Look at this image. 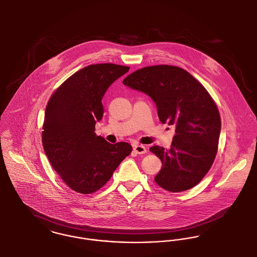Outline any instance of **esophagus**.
<instances>
[{"label":"esophagus","mask_w":257,"mask_h":257,"mask_svg":"<svg viewBox=\"0 0 257 257\" xmlns=\"http://www.w3.org/2000/svg\"><path fill=\"white\" fill-rule=\"evenodd\" d=\"M134 151L137 153V154H145L147 152L146 150V147L143 146V145H137L134 147Z\"/></svg>","instance_id":"esophagus-1"}]
</instances>
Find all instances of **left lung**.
<instances>
[{"instance_id":"obj_1","label":"left lung","mask_w":257,"mask_h":257,"mask_svg":"<svg viewBox=\"0 0 257 257\" xmlns=\"http://www.w3.org/2000/svg\"><path fill=\"white\" fill-rule=\"evenodd\" d=\"M122 84L148 94L160 120L175 126L170 149L150 148L163 164L156 183L170 192L196 186L213 164L221 130L219 111L207 90L186 70L171 65L139 69Z\"/></svg>"}]
</instances>
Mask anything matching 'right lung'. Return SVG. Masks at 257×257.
Instances as JSON below:
<instances>
[{"label": "right lung", "mask_w": 257, "mask_h": 257, "mask_svg": "<svg viewBox=\"0 0 257 257\" xmlns=\"http://www.w3.org/2000/svg\"><path fill=\"white\" fill-rule=\"evenodd\" d=\"M130 67L101 63L79 70L52 93L42 141L53 170L68 187L91 194L103 187L132 153L126 142L111 144L94 133L103 117V95Z\"/></svg>", "instance_id": "obj_1"}]
</instances>
